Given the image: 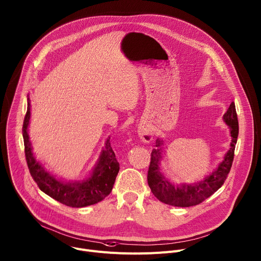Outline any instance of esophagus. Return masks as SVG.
<instances>
[{"label": "esophagus", "instance_id": "34e87169", "mask_svg": "<svg viewBox=\"0 0 261 261\" xmlns=\"http://www.w3.org/2000/svg\"><path fill=\"white\" fill-rule=\"evenodd\" d=\"M138 136L141 140L144 141V143L148 144V143H151V141L153 140L154 134L150 129H148L146 127H140V128H138Z\"/></svg>", "mask_w": 261, "mask_h": 261}]
</instances>
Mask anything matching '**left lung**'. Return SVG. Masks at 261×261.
<instances>
[{"instance_id":"1","label":"left lung","mask_w":261,"mask_h":261,"mask_svg":"<svg viewBox=\"0 0 261 261\" xmlns=\"http://www.w3.org/2000/svg\"><path fill=\"white\" fill-rule=\"evenodd\" d=\"M223 120L230 129L231 143L230 149L224 156V159L218 168L213 170L203 179L192 184H175L164 176L161 170V161L164 158V140L157 138L155 149L151 154V163L148 171V183L153 195L162 203L177 207H191L198 205L215 194L224 184L230 169L232 167L234 150L239 136V121L235 110V104L232 102L223 115Z\"/></svg>"}]
</instances>
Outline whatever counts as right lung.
<instances>
[{
  "instance_id": "right-lung-1",
  "label": "right lung",
  "mask_w": 261,
  "mask_h": 261,
  "mask_svg": "<svg viewBox=\"0 0 261 261\" xmlns=\"http://www.w3.org/2000/svg\"><path fill=\"white\" fill-rule=\"evenodd\" d=\"M31 116V101L28 97L27 113L22 125V137L25 154L30 174L40 191L54 200L69 207H85L104 200L112 191L115 178L120 171V163L110 146V137L94 164L89 175L81 180L66 181L46 171L34 154L29 137V124Z\"/></svg>"
}]
</instances>
